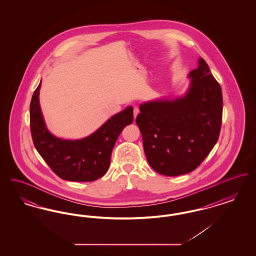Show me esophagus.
<instances>
[{
  "instance_id": "34e87169",
  "label": "esophagus",
  "mask_w": 256,
  "mask_h": 256,
  "mask_svg": "<svg viewBox=\"0 0 256 256\" xmlns=\"http://www.w3.org/2000/svg\"><path fill=\"white\" fill-rule=\"evenodd\" d=\"M139 112H140V110L138 108H134V118H136V116L139 114Z\"/></svg>"
}]
</instances>
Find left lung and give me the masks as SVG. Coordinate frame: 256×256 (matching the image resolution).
<instances>
[{"label":"left lung","instance_id":"left-lung-1","mask_svg":"<svg viewBox=\"0 0 256 256\" xmlns=\"http://www.w3.org/2000/svg\"><path fill=\"white\" fill-rule=\"evenodd\" d=\"M189 76L192 80L184 97L143 104L136 117L148 164L167 176L196 169L219 139L222 118L220 84L204 58Z\"/></svg>","mask_w":256,"mask_h":256}]
</instances>
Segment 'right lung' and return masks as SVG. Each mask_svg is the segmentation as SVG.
<instances>
[{
  "label": "right lung",
  "instance_id": "right-lung-1",
  "mask_svg": "<svg viewBox=\"0 0 256 256\" xmlns=\"http://www.w3.org/2000/svg\"><path fill=\"white\" fill-rule=\"evenodd\" d=\"M37 86L30 106L34 145L52 170L62 180L88 182L102 178L110 168L113 146L124 126L134 121L132 106L111 117L96 132L82 140L67 141L50 134L39 106Z\"/></svg>",
  "mask_w": 256,
  "mask_h": 256
}]
</instances>
